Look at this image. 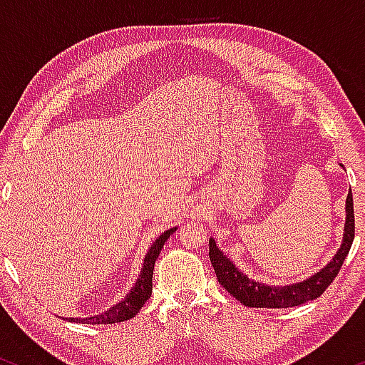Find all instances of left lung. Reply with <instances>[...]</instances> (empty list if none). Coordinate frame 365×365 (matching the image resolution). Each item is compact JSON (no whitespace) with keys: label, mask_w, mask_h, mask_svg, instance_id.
Segmentation results:
<instances>
[{"label":"left lung","mask_w":365,"mask_h":365,"mask_svg":"<svg viewBox=\"0 0 365 365\" xmlns=\"http://www.w3.org/2000/svg\"><path fill=\"white\" fill-rule=\"evenodd\" d=\"M346 220H345V233H343V242L340 250L334 254L333 261H329L312 274L311 278L304 282L284 284V287H273V284L257 283L254 279L247 278L244 273L238 271L235 264L223 255L216 247V242L209 238V259H211L217 282L223 284V288L230 295L240 300L245 307H264V309H287L302 305L309 300H316L326 292V288L333 283V279L338 276V271L341 269L343 261L346 254L350 252L351 242L355 237V216H354V197L351 190L346 195Z\"/></svg>","instance_id":"1"}]
</instances>
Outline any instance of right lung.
I'll use <instances>...</instances> for the list:
<instances>
[{
  "mask_svg": "<svg viewBox=\"0 0 365 365\" xmlns=\"http://www.w3.org/2000/svg\"><path fill=\"white\" fill-rule=\"evenodd\" d=\"M173 232H177V226L175 228L166 230L165 233H161L154 244L150 245L144 257V264H142V269L139 278H137L135 284L125 295L123 300H120L118 304L113 305L111 309H108L106 312L99 314V316L92 317H68L70 322H82V324H113V322H123L135 317V314L144 307V304L148 302L150 293H153V271H154V262H156L159 252H161L163 245L168 240L170 235Z\"/></svg>",
  "mask_w": 365,
  "mask_h": 365,
  "instance_id": "add662e5",
  "label": "right lung"
}]
</instances>
